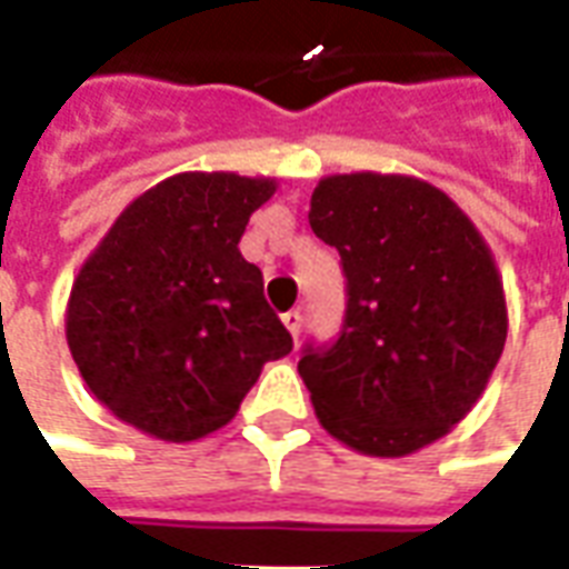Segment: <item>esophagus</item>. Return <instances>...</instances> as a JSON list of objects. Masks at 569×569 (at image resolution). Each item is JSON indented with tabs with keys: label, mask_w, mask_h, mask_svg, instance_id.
I'll use <instances>...</instances> for the list:
<instances>
[{
	"label": "esophagus",
	"mask_w": 569,
	"mask_h": 569,
	"mask_svg": "<svg viewBox=\"0 0 569 569\" xmlns=\"http://www.w3.org/2000/svg\"><path fill=\"white\" fill-rule=\"evenodd\" d=\"M283 323L286 329H289V336L298 341V336H301V326H305V317H301V311L298 308H292V311L283 313Z\"/></svg>",
	"instance_id": "obj_1"
}]
</instances>
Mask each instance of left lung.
I'll return each instance as SVG.
<instances>
[{
	"label": "left lung",
	"mask_w": 569,
	"mask_h": 569,
	"mask_svg": "<svg viewBox=\"0 0 569 569\" xmlns=\"http://www.w3.org/2000/svg\"><path fill=\"white\" fill-rule=\"evenodd\" d=\"M308 221L339 249L348 296L339 339L298 360L317 419L367 456L422 450L471 412L506 348L490 246L443 190L409 174H329Z\"/></svg>",
	"instance_id": "left-lung-1"
}]
</instances>
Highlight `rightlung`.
Instances as JSON below:
<instances>
[{
	"mask_svg": "<svg viewBox=\"0 0 569 569\" xmlns=\"http://www.w3.org/2000/svg\"><path fill=\"white\" fill-rule=\"evenodd\" d=\"M273 178L181 172L126 206L67 301V345L117 419L172 443L228 425L292 336L240 256Z\"/></svg>",
	"mask_w": 569,
	"mask_h": 569,
	"instance_id": "1",
	"label": "right lung"
}]
</instances>
